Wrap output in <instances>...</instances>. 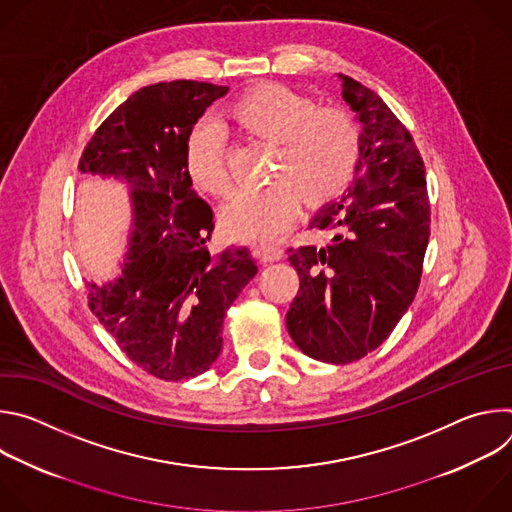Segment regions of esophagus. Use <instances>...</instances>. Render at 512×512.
<instances>
[{
	"label": "esophagus",
	"instance_id": "34e87169",
	"mask_svg": "<svg viewBox=\"0 0 512 512\" xmlns=\"http://www.w3.org/2000/svg\"><path fill=\"white\" fill-rule=\"evenodd\" d=\"M259 255L265 263H271V261H279L283 257V249L275 247V245H261Z\"/></svg>",
	"mask_w": 512,
	"mask_h": 512
}]
</instances>
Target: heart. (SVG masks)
I'll use <instances>...</instances> for the list:
<instances>
[{"mask_svg": "<svg viewBox=\"0 0 512 512\" xmlns=\"http://www.w3.org/2000/svg\"><path fill=\"white\" fill-rule=\"evenodd\" d=\"M231 115L253 135L277 141L273 174L279 176L265 186H245L231 194L223 206V223L231 233L277 241L294 225L302 194L310 202H326L350 184L360 135L342 109H314L312 101L281 85H261L243 95ZM225 156L223 123L212 115L198 119L186 137L192 180L212 194L227 192L231 178Z\"/></svg>", "mask_w": 512, "mask_h": 512, "instance_id": "b5f03b06", "label": "heart"}]
</instances>
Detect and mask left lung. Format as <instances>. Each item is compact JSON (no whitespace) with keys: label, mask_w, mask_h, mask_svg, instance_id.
I'll return each mask as SVG.
<instances>
[{"label":"left lung","mask_w":512,"mask_h":512,"mask_svg":"<svg viewBox=\"0 0 512 512\" xmlns=\"http://www.w3.org/2000/svg\"><path fill=\"white\" fill-rule=\"evenodd\" d=\"M338 81L360 123L358 166L346 192L310 221L328 243L287 249L300 289L285 316L296 346L330 364L387 340L417 294L429 241L425 168L411 133L375 91Z\"/></svg>","instance_id":"8db88e82"}]
</instances>
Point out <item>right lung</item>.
Masks as SVG:
<instances>
[{
    "instance_id": "obj_1",
    "label": "right lung",
    "mask_w": 512,
    "mask_h": 512,
    "mask_svg": "<svg viewBox=\"0 0 512 512\" xmlns=\"http://www.w3.org/2000/svg\"><path fill=\"white\" fill-rule=\"evenodd\" d=\"M227 93L196 81L143 87L101 123L79 164L125 182L131 202L121 271L87 283L89 306L129 360L164 381L212 367L225 314L257 273L247 247L208 251L214 214L186 168L192 125Z\"/></svg>"
}]
</instances>
